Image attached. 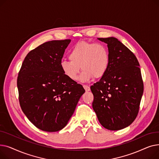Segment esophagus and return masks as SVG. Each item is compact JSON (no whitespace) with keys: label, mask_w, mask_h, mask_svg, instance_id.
Listing matches in <instances>:
<instances>
[{"label":"esophagus","mask_w":159,"mask_h":159,"mask_svg":"<svg viewBox=\"0 0 159 159\" xmlns=\"http://www.w3.org/2000/svg\"><path fill=\"white\" fill-rule=\"evenodd\" d=\"M83 87H84V88L86 90V91H90V88H89V86H88V85H83Z\"/></svg>","instance_id":"1"}]
</instances>
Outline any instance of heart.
<instances>
[{"label":"heart","instance_id":"b5f03b06","mask_svg":"<svg viewBox=\"0 0 159 159\" xmlns=\"http://www.w3.org/2000/svg\"><path fill=\"white\" fill-rule=\"evenodd\" d=\"M70 61H62L61 68L66 76L71 80L79 77L80 67L83 70L82 81L91 78H101L106 73L110 62V56L106 46L101 43L79 42L69 53Z\"/></svg>","mask_w":159,"mask_h":159}]
</instances>
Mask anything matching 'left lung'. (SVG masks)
<instances>
[{
  "mask_svg": "<svg viewBox=\"0 0 159 159\" xmlns=\"http://www.w3.org/2000/svg\"><path fill=\"white\" fill-rule=\"evenodd\" d=\"M107 44L110 62L98 82L91 86L98 121L109 130H120L135 120L144 91L135 55L115 37L98 38Z\"/></svg>",
  "mask_w": 159,
  "mask_h": 159,
  "instance_id": "left-lung-1",
  "label": "left lung"
}]
</instances>
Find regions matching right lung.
<instances>
[{
  "label": "right lung",
  "mask_w": 159,
  "mask_h": 159,
  "mask_svg": "<svg viewBox=\"0 0 159 159\" xmlns=\"http://www.w3.org/2000/svg\"><path fill=\"white\" fill-rule=\"evenodd\" d=\"M71 40L46 42L25 57L17 77L21 109L37 128L58 131L68 124L80 97L82 85L67 77L61 68Z\"/></svg>",
  "instance_id": "right-lung-1"
}]
</instances>
